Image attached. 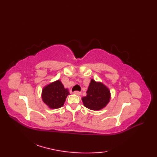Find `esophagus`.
Returning a JSON list of instances; mask_svg holds the SVG:
<instances>
[{
  "label": "esophagus",
  "mask_w": 157,
  "mask_h": 157,
  "mask_svg": "<svg viewBox=\"0 0 157 157\" xmlns=\"http://www.w3.org/2000/svg\"><path fill=\"white\" fill-rule=\"evenodd\" d=\"M73 94H76V95H80L81 92H79V91H75V92H73Z\"/></svg>",
  "instance_id": "obj_1"
}]
</instances>
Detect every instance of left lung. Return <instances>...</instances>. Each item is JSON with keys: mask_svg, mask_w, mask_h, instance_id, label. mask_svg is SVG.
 I'll list each match as a JSON object with an SVG mask.
<instances>
[{"mask_svg": "<svg viewBox=\"0 0 157 157\" xmlns=\"http://www.w3.org/2000/svg\"><path fill=\"white\" fill-rule=\"evenodd\" d=\"M86 93L87 95L82 98L83 104L92 111H99L105 108L111 99V92L108 87L93 79H91Z\"/></svg>", "mask_w": 157, "mask_h": 157, "instance_id": "left-lung-1", "label": "left lung"}]
</instances>
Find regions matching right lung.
Instances as JSON below:
<instances>
[{
	"instance_id": "obj_1",
	"label": "right lung",
	"mask_w": 157,
	"mask_h": 157,
	"mask_svg": "<svg viewBox=\"0 0 157 157\" xmlns=\"http://www.w3.org/2000/svg\"><path fill=\"white\" fill-rule=\"evenodd\" d=\"M69 94L68 89L65 88L62 82L58 79L43 88L42 99L48 107L56 109L62 107Z\"/></svg>"
}]
</instances>
